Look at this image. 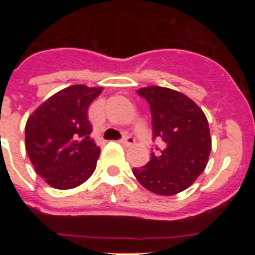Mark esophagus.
<instances>
[{"instance_id":"esophagus-1","label":"esophagus","mask_w":255,"mask_h":255,"mask_svg":"<svg viewBox=\"0 0 255 255\" xmlns=\"http://www.w3.org/2000/svg\"><path fill=\"white\" fill-rule=\"evenodd\" d=\"M135 139L130 136V135H124V138L121 139V144H124V145H132Z\"/></svg>"}]
</instances>
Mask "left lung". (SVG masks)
I'll return each mask as SVG.
<instances>
[{
    "instance_id": "obj_1",
    "label": "left lung",
    "mask_w": 255,
    "mask_h": 255,
    "mask_svg": "<svg viewBox=\"0 0 255 255\" xmlns=\"http://www.w3.org/2000/svg\"><path fill=\"white\" fill-rule=\"evenodd\" d=\"M136 93L147 101L152 114V139L164 147L150 153L143 167L132 173L145 189L158 195H173L203 172L211 153L208 121L203 111L185 94L163 87L140 88Z\"/></svg>"
}]
</instances>
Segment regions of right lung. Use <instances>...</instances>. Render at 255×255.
Segmentation results:
<instances>
[{"label": "right lung", "instance_id": "1", "mask_svg": "<svg viewBox=\"0 0 255 255\" xmlns=\"http://www.w3.org/2000/svg\"><path fill=\"white\" fill-rule=\"evenodd\" d=\"M101 92L82 84L67 87L26 121V152L35 172L52 188H76L96 170L101 149L89 136L93 129L88 108Z\"/></svg>", "mask_w": 255, "mask_h": 255}]
</instances>
